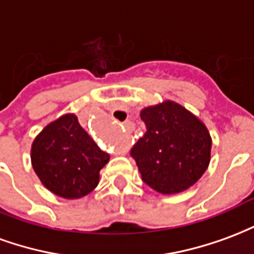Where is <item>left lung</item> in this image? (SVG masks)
<instances>
[{"mask_svg":"<svg viewBox=\"0 0 254 254\" xmlns=\"http://www.w3.org/2000/svg\"><path fill=\"white\" fill-rule=\"evenodd\" d=\"M147 127L133 145L143 181L162 194L187 190L205 173L212 140L207 127L173 100L145 107L140 113Z\"/></svg>","mask_w":254,"mask_h":254,"instance_id":"left-lung-1","label":"left lung"}]
</instances>
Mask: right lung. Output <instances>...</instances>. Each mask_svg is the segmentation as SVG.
Instances as JSON below:
<instances>
[{"label": "right lung", "mask_w": 254, "mask_h": 254, "mask_svg": "<svg viewBox=\"0 0 254 254\" xmlns=\"http://www.w3.org/2000/svg\"><path fill=\"white\" fill-rule=\"evenodd\" d=\"M109 159L74 114L50 122L31 147V163L43 187L69 200L87 196L98 187L99 171Z\"/></svg>", "instance_id": "obj_1"}]
</instances>
